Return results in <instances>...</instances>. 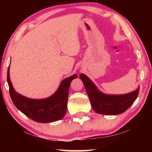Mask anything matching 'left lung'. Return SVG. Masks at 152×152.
Here are the masks:
<instances>
[{
  "instance_id": "left-lung-1",
  "label": "left lung",
  "mask_w": 152,
  "mask_h": 152,
  "mask_svg": "<svg viewBox=\"0 0 152 152\" xmlns=\"http://www.w3.org/2000/svg\"><path fill=\"white\" fill-rule=\"evenodd\" d=\"M93 109L100 114L116 115L125 112L137 98L140 88L125 95H106L99 91L91 80L83 74L80 75Z\"/></svg>"
}]
</instances>
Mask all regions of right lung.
I'll use <instances>...</instances> for the list:
<instances>
[{
  "label": "right lung",
  "instance_id": "1",
  "mask_svg": "<svg viewBox=\"0 0 152 152\" xmlns=\"http://www.w3.org/2000/svg\"><path fill=\"white\" fill-rule=\"evenodd\" d=\"M9 67L7 81L10 95L13 103L18 110L27 117L39 123L56 121L64 117L67 109L69 87L72 80L78 77L76 74L64 79L57 91L50 97L44 99H31L15 92L10 78Z\"/></svg>",
  "mask_w": 152,
  "mask_h": 152
}]
</instances>
